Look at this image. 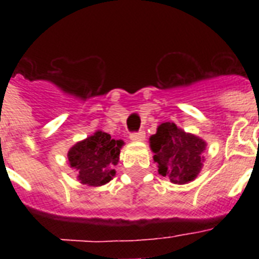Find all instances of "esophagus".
I'll return each mask as SVG.
<instances>
[{"label": "esophagus", "instance_id": "obj_1", "mask_svg": "<svg viewBox=\"0 0 259 259\" xmlns=\"http://www.w3.org/2000/svg\"><path fill=\"white\" fill-rule=\"evenodd\" d=\"M130 140H133V141H142V140H145V132L140 130V132L132 133L130 134Z\"/></svg>", "mask_w": 259, "mask_h": 259}]
</instances>
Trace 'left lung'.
<instances>
[{
	"instance_id": "obj_1",
	"label": "left lung",
	"mask_w": 259,
	"mask_h": 259,
	"mask_svg": "<svg viewBox=\"0 0 259 259\" xmlns=\"http://www.w3.org/2000/svg\"><path fill=\"white\" fill-rule=\"evenodd\" d=\"M153 160L158 164V173L168 176L172 183L185 184L192 181L201 169V153L205 142L196 136L184 133L175 123L165 122L150 137Z\"/></svg>"
}]
</instances>
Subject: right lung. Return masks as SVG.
Listing matches in <instances>:
<instances>
[{"label": "right lung", "mask_w": 259, "mask_h": 259, "mask_svg": "<svg viewBox=\"0 0 259 259\" xmlns=\"http://www.w3.org/2000/svg\"><path fill=\"white\" fill-rule=\"evenodd\" d=\"M122 145L121 140H113L110 134L99 130L71 148L68 161L79 172L78 179L82 184L103 185L115 175L113 168L118 164Z\"/></svg>", "instance_id": "1"}]
</instances>
